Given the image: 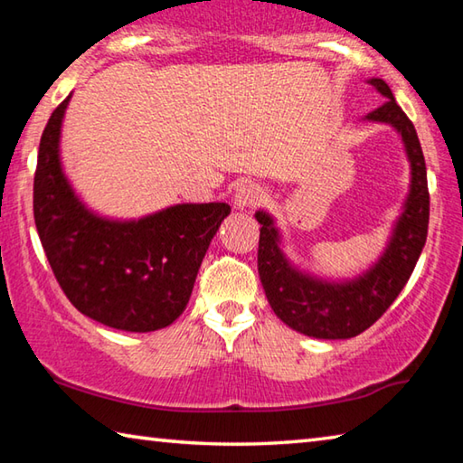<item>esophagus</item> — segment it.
<instances>
[{
	"label": "esophagus",
	"mask_w": 463,
	"mask_h": 463,
	"mask_svg": "<svg viewBox=\"0 0 463 463\" xmlns=\"http://www.w3.org/2000/svg\"><path fill=\"white\" fill-rule=\"evenodd\" d=\"M261 200H263V190L255 184H241L232 195L234 208L255 206V203H260Z\"/></svg>",
	"instance_id": "1"
}]
</instances>
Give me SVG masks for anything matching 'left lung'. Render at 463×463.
I'll list each match as a JSON object with an SVG mask.
<instances>
[{
  "label": "left lung",
  "mask_w": 463,
  "mask_h": 463,
  "mask_svg": "<svg viewBox=\"0 0 463 463\" xmlns=\"http://www.w3.org/2000/svg\"><path fill=\"white\" fill-rule=\"evenodd\" d=\"M367 83L386 101L367 114L365 120L390 124L402 137L411 163L409 198L380 260L362 276L347 281H328L304 273L281 250L279 231L271 214L263 210L255 213L261 224L257 269L269 307L289 328L315 339H351L370 328L406 286L427 241L429 187L417 130L396 104L386 81L373 77Z\"/></svg>",
  "instance_id": "1"
}]
</instances>
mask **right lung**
Instances as JSON below:
<instances>
[{
	"instance_id": "right-lung-1",
	"label": "right lung",
	"mask_w": 463,
	"mask_h": 463,
	"mask_svg": "<svg viewBox=\"0 0 463 463\" xmlns=\"http://www.w3.org/2000/svg\"><path fill=\"white\" fill-rule=\"evenodd\" d=\"M69 99L51 114L38 146L34 222L46 260L81 315L118 331H159L185 310L203 255L231 206L175 203L138 221L96 214L61 165Z\"/></svg>"
}]
</instances>
